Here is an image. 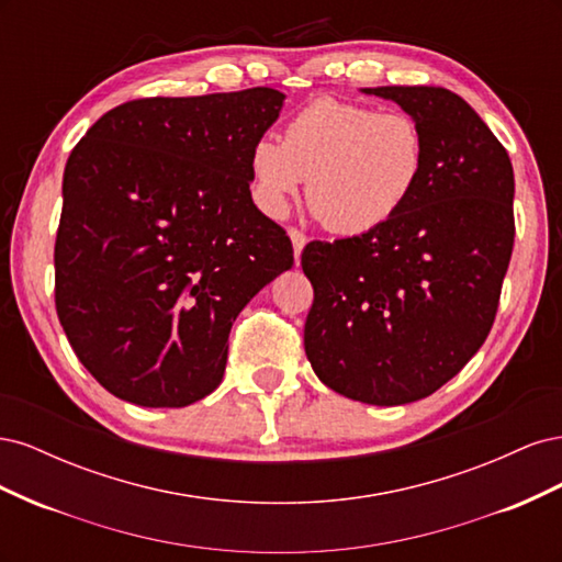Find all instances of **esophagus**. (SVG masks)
Here are the masks:
<instances>
[{
	"instance_id": "1",
	"label": "esophagus",
	"mask_w": 562,
	"mask_h": 562,
	"mask_svg": "<svg viewBox=\"0 0 562 562\" xmlns=\"http://www.w3.org/2000/svg\"><path fill=\"white\" fill-rule=\"evenodd\" d=\"M288 236H291L293 241V250H295V265H300V255H302V248L304 244H307V236H304L297 227H288Z\"/></svg>"
}]
</instances>
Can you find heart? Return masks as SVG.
<instances>
[{"instance_id":"obj_1","label":"heart","mask_w":562,"mask_h":562,"mask_svg":"<svg viewBox=\"0 0 562 562\" xmlns=\"http://www.w3.org/2000/svg\"><path fill=\"white\" fill-rule=\"evenodd\" d=\"M427 164V131L415 114L318 98L288 119L281 143H255L250 192L262 213L281 217L310 178L307 201L321 225L361 236L413 201Z\"/></svg>"}]
</instances>
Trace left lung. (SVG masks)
I'll list each match as a JSON object with an SVG mask.
<instances>
[{
    "instance_id": "1",
    "label": "left lung",
    "mask_w": 562,
    "mask_h": 562,
    "mask_svg": "<svg viewBox=\"0 0 562 562\" xmlns=\"http://www.w3.org/2000/svg\"><path fill=\"white\" fill-rule=\"evenodd\" d=\"M429 140L417 194L384 227L312 241L304 351L316 378L370 405L431 396L481 349L514 252V166L467 100L440 87H378Z\"/></svg>"
}]
</instances>
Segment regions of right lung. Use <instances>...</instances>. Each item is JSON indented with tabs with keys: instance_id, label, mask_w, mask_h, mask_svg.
<instances>
[{
	"instance_id": "add662e5",
	"label": "right lung",
	"mask_w": 562,
	"mask_h": 562,
	"mask_svg": "<svg viewBox=\"0 0 562 562\" xmlns=\"http://www.w3.org/2000/svg\"><path fill=\"white\" fill-rule=\"evenodd\" d=\"M283 93L138 98L75 145L56 234V312L116 398L184 407L223 382L232 321L293 244L250 196V151Z\"/></svg>"
}]
</instances>
